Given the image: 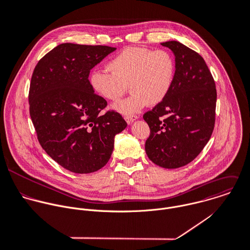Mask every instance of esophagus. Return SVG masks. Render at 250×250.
<instances>
[{
	"label": "esophagus",
	"instance_id": "34e87169",
	"mask_svg": "<svg viewBox=\"0 0 250 250\" xmlns=\"http://www.w3.org/2000/svg\"><path fill=\"white\" fill-rule=\"evenodd\" d=\"M138 119V116H136V115H128V116H125V120L126 121V123L128 124V125H130V124H132L135 120H137Z\"/></svg>",
	"mask_w": 250,
	"mask_h": 250
}]
</instances>
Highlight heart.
<instances>
[{
    "label": "heart",
    "mask_w": 250,
    "mask_h": 250,
    "mask_svg": "<svg viewBox=\"0 0 250 250\" xmlns=\"http://www.w3.org/2000/svg\"><path fill=\"white\" fill-rule=\"evenodd\" d=\"M107 70H94L90 75L93 90L106 100H118L128 88L131 94L113 107L128 116L139 112L146 104L161 103L173 83L175 63L164 49L151 50L130 46L123 49L108 64Z\"/></svg>",
    "instance_id": "obj_1"
}]
</instances>
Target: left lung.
<instances>
[{"instance_id": "obj_1", "label": "left lung", "mask_w": 250, "mask_h": 250, "mask_svg": "<svg viewBox=\"0 0 250 250\" xmlns=\"http://www.w3.org/2000/svg\"><path fill=\"white\" fill-rule=\"evenodd\" d=\"M175 55L173 83L167 97L143 115L150 127L145 150L165 168H178L195 160L212 134L216 88L205 59L176 41L162 42Z\"/></svg>"}]
</instances>
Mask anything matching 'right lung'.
<instances>
[{"instance_id":"right-lung-1","label":"right lung","mask_w":250,"mask_h":250,"mask_svg":"<svg viewBox=\"0 0 250 250\" xmlns=\"http://www.w3.org/2000/svg\"><path fill=\"white\" fill-rule=\"evenodd\" d=\"M116 47L65 42L36 65L30 83L29 111L45 153L75 173H90L109 161L115 136L127 125L115 111L100 112L107 101L94 93L90 70Z\"/></svg>"}]
</instances>
